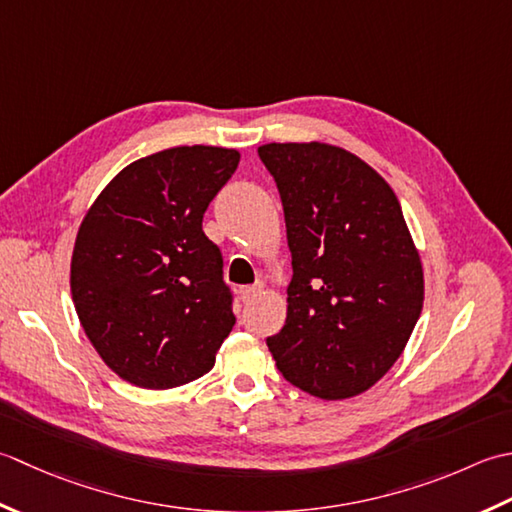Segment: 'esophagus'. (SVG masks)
Wrapping results in <instances>:
<instances>
[{
    "label": "esophagus",
    "instance_id": "34e87169",
    "mask_svg": "<svg viewBox=\"0 0 512 512\" xmlns=\"http://www.w3.org/2000/svg\"><path fill=\"white\" fill-rule=\"evenodd\" d=\"M260 291H263L260 287H243V289H241V300H243V302L254 300L256 296H260Z\"/></svg>",
    "mask_w": 512,
    "mask_h": 512
}]
</instances>
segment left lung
<instances>
[{
    "instance_id": "obj_1",
    "label": "left lung",
    "mask_w": 512,
    "mask_h": 512,
    "mask_svg": "<svg viewBox=\"0 0 512 512\" xmlns=\"http://www.w3.org/2000/svg\"><path fill=\"white\" fill-rule=\"evenodd\" d=\"M294 276L267 347L287 382L320 400L371 389L409 342L424 302L420 254L391 185L329 143H267Z\"/></svg>"
}]
</instances>
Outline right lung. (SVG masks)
<instances>
[{
  "label": "right lung",
  "mask_w": 512,
  "mask_h": 512,
  "mask_svg": "<svg viewBox=\"0 0 512 512\" xmlns=\"http://www.w3.org/2000/svg\"><path fill=\"white\" fill-rule=\"evenodd\" d=\"M241 154L181 145L130 163L79 225L77 316L101 360L134 387L174 389L214 367L234 327L223 256L203 214Z\"/></svg>",
  "instance_id": "add662e5"
}]
</instances>
